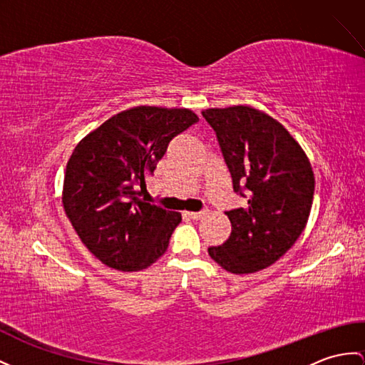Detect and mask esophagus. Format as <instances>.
I'll list each match as a JSON object with an SVG mask.
<instances>
[{
  "label": "esophagus",
  "mask_w": 365,
  "mask_h": 365,
  "mask_svg": "<svg viewBox=\"0 0 365 365\" xmlns=\"http://www.w3.org/2000/svg\"><path fill=\"white\" fill-rule=\"evenodd\" d=\"M206 215V212H184V217H187L190 220H200Z\"/></svg>",
  "instance_id": "1"
}]
</instances>
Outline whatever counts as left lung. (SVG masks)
Listing matches in <instances>:
<instances>
[{"instance_id":"1","label":"left lung","mask_w":365,"mask_h":365,"mask_svg":"<svg viewBox=\"0 0 365 365\" xmlns=\"http://www.w3.org/2000/svg\"><path fill=\"white\" fill-rule=\"evenodd\" d=\"M218 139L245 207L226 212L232 232L209 255L232 274H251L277 262L304 232L314 175L304 150L280 122L251 106L202 111Z\"/></svg>"}]
</instances>
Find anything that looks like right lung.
I'll return each instance as SVG.
<instances>
[{"label":"right lung","instance_id":"right-lung-1","mask_svg":"<svg viewBox=\"0 0 365 365\" xmlns=\"http://www.w3.org/2000/svg\"><path fill=\"white\" fill-rule=\"evenodd\" d=\"M197 122L187 108L135 106L105 120L74 148L61 201L78 238L103 264L140 271L167 251L181 213L139 197L170 140Z\"/></svg>","mask_w":365,"mask_h":365}]
</instances>
